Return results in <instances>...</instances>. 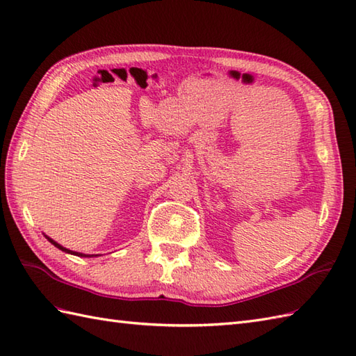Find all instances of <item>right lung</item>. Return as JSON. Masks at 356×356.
Masks as SVG:
<instances>
[{
    "instance_id": "obj_1",
    "label": "right lung",
    "mask_w": 356,
    "mask_h": 356,
    "mask_svg": "<svg viewBox=\"0 0 356 356\" xmlns=\"http://www.w3.org/2000/svg\"><path fill=\"white\" fill-rule=\"evenodd\" d=\"M45 238L48 239L49 243H51L54 247H57V249L59 250H62V252H65V253H70V254H74V256H80V258H94V256H100V254H85V253H80V252H74V250H70V249H66V247H63V245H60L59 243H56L54 239H51L49 236H47L45 235Z\"/></svg>"
}]
</instances>
